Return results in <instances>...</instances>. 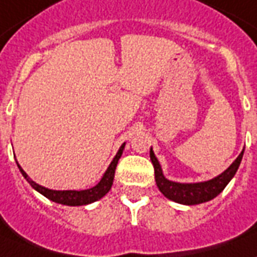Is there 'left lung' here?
<instances>
[{
	"label": "left lung",
	"instance_id": "left-lung-1",
	"mask_svg": "<svg viewBox=\"0 0 257 257\" xmlns=\"http://www.w3.org/2000/svg\"><path fill=\"white\" fill-rule=\"evenodd\" d=\"M244 150L241 151V154L237 157L234 162L231 163L225 172L220 173L219 176L207 180V181L189 182L188 184V182H176L172 181V180H167L166 177L163 176L162 167L159 165V161L155 157L153 147H151L150 158H151L154 170H155V182H157L158 189L169 200L176 201L180 204H185V206H195V204H201V203L212 200L214 197L218 196L220 192L225 189L226 185L231 181V178L237 173L242 155H244Z\"/></svg>",
	"mask_w": 257,
	"mask_h": 257
}]
</instances>
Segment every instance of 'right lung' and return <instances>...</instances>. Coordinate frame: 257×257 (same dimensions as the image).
Returning <instances> with one entry per match:
<instances>
[{"mask_svg": "<svg viewBox=\"0 0 257 257\" xmlns=\"http://www.w3.org/2000/svg\"><path fill=\"white\" fill-rule=\"evenodd\" d=\"M123 148H125V143L119 147V150L115 154V157L113 158V161L109 165V167L106 169V172L103 173V176L100 178V181L95 185V187L90 188V189H83V191H56V189H49L37 184L35 181H32L31 178L28 177V174L22 169V166L19 165L16 161L17 167L23 174V177L28 181V184L31 185L35 191H38L41 195L47 197L49 200L58 203V204H64V206H85V204H91L94 201L99 200L102 197L111 189L114 180V173H115V167L118 163L119 158L122 155Z\"/></svg>", "mask_w": 257, "mask_h": 257, "instance_id": "right-lung-1", "label": "right lung"}]
</instances>
